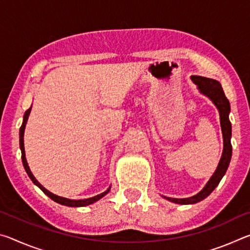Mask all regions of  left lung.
Listing matches in <instances>:
<instances>
[{
  "mask_svg": "<svg viewBox=\"0 0 250 250\" xmlns=\"http://www.w3.org/2000/svg\"><path fill=\"white\" fill-rule=\"evenodd\" d=\"M191 78L193 80V83L197 84L198 89H200L202 94L208 97L218 109L224 138V150L216 171H215L213 176L210 177V180L207 182L205 188H203L200 193L188 198L166 197L167 200L173 203H176V204H195V203L204 200L205 197L208 196L209 194L214 191L215 188H216L219 182H221L224 174L226 173V170L228 166H229L231 158V125L229 118H228V113L230 111V105L229 101H228L225 94H224L221 83H219L217 80L202 77V76H192Z\"/></svg>",
  "mask_w": 250,
  "mask_h": 250,
  "instance_id": "obj_1",
  "label": "left lung"
}]
</instances>
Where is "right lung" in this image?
Instances as JSON below:
<instances>
[{
    "mask_svg": "<svg viewBox=\"0 0 250 250\" xmlns=\"http://www.w3.org/2000/svg\"><path fill=\"white\" fill-rule=\"evenodd\" d=\"M31 109H32V107L29 108V109H27L26 111H25L24 119H23V124H22V125H21V129H20V147H21V151H22V162H23L24 168H25V171H26V173L28 174L29 179H31V180L33 181V183L39 186V188L42 189V191H43L48 197L52 198L53 201L58 203V204L65 205V206H70V207L87 206V205L92 204V203H95V202H97L98 200H100V198L104 197V196L105 195V194H108V192L110 191V188H109L105 192L99 194V195L94 196V197H90V198H86V200H68V198L57 196V195H55V194L50 193V192L47 191V189H46L45 188H43V186L41 185V183H39V182H37V180H36L35 177H34V175L32 174L31 170H29L28 164H27V162H26V158H25V150H24V130H25V125H26V122H27L29 113H31Z\"/></svg>",
    "mask_w": 250,
    "mask_h": 250,
    "instance_id": "obj_1",
    "label": "right lung"
}]
</instances>
